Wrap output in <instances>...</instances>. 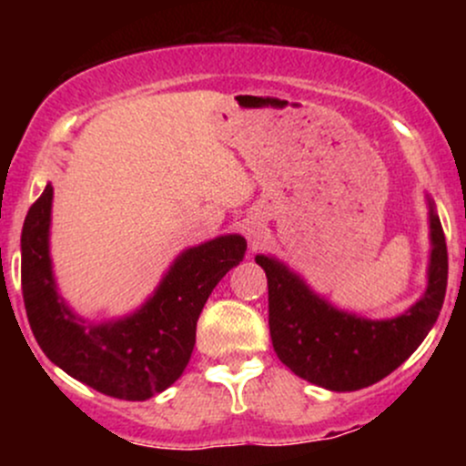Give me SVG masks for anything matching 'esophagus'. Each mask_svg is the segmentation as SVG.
<instances>
[{"mask_svg":"<svg viewBox=\"0 0 466 466\" xmlns=\"http://www.w3.org/2000/svg\"><path fill=\"white\" fill-rule=\"evenodd\" d=\"M248 238H249V243H251V245H258L260 240H263V229L256 228V226L248 228Z\"/></svg>","mask_w":466,"mask_h":466,"instance_id":"esophagus-1","label":"esophagus"}]
</instances>
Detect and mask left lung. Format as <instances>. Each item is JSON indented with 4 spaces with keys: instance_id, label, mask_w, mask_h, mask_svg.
<instances>
[{
    "instance_id": "obj_1",
    "label": "left lung",
    "mask_w": 466,
    "mask_h": 466,
    "mask_svg": "<svg viewBox=\"0 0 466 466\" xmlns=\"http://www.w3.org/2000/svg\"><path fill=\"white\" fill-rule=\"evenodd\" d=\"M431 263L427 291L392 319H363L337 311L274 258L256 256L269 287L271 344L291 372L335 392L381 381L420 346L436 324L447 291V243L431 206Z\"/></svg>"
}]
</instances>
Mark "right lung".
I'll return each mask as SVG.
<instances>
[{
	"mask_svg": "<svg viewBox=\"0 0 466 466\" xmlns=\"http://www.w3.org/2000/svg\"><path fill=\"white\" fill-rule=\"evenodd\" d=\"M50 208L52 186H46L21 229V291L36 344L69 377L106 397L144 400L164 392L188 366L203 304L243 260L245 238L229 234L186 249L140 311L92 326L56 296L47 254Z\"/></svg>",
	"mask_w": 466,
	"mask_h": 466,
	"instance_id": "add662e5",
	"label": "right lung"
}]
</instances>
